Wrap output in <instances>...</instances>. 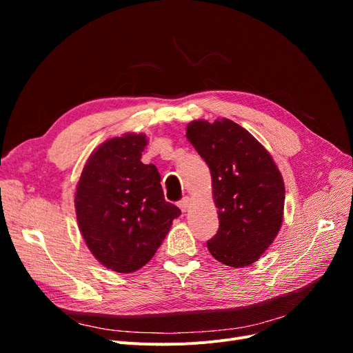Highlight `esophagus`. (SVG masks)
<instances>
[{"instance_id":"esophagus-1","label":"esophagus","mask_w":353,"mask_h":353,"mask_svg":"<svg viewBox=\"0 0 353 353\" xmlns=\"http://www.w3.org/2000/svg\"><path fill=\"white\" fill-rule=\"evenodd\" d=\"M177 205H179V208H180V210L181 212H186L189 208H190V205H192V199L190 197H183L179 203H177Z\"/></svg>"}]
</instances>
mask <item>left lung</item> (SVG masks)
I'll use <instances>...</instances> for the list:
<instances>
[{
    "instance_id": "left-lung-1",
    "label": "left lung",
    "mask_w": 353,
    "mask_h": 353,
    "mask_svg": "<svg viewBox=\"0 0 353 353\" xmlns=\"http://www.w3.org/2000/svg\"><path fill=\"white\" fill-rule=\"evenodd\" d=\"M186 137L210 169L219 230L208 242L216 261L254 263L281 230L285 183L266 148L229 120H194Z\"/></svg>"
}]
</instances>
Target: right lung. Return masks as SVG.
I'll return each mask as SVG.
<instances>
[{
    "label": "right lung",
    "instance_id": "obj_1",
    "mask_svg": "<svg viewBox=\"0 0 353 353\" xmlns=\"http://www.w3.org/2000/svg\"><path fill=\"white\" fill-rule=\"evenodd\" d=\"M145 134L104 141L83 169L76 192L79 228L107 269L132 273L154 256L180 209L164 200L154 164H143Z\"/></svg>",
    "mask_w": 353,
    "mask_h": 353
}]
</instances>
